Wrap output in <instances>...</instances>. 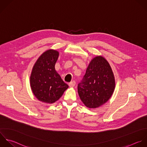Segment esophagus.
Listing matches in <instances>:
<instances>
[{
    "instance_id": "esophagus-1",
    "label": "esophagus",
    "mask_w": 147,
    "mask_h": 147,
    "mask_svg": "<svg viewBox=\"0 0 147 147\" xmlns=\"http://www.w3.org/2000/svg\"><path fill=\"white\" fill-rule=\"evenodd\" d=\"M76 85V82L74 81H71L69 84V86L70 87H74Z\"/></svg>"
}]
</instances>
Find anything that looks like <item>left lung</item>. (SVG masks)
Here are the masks:
<instances>
[{"label":"left lung","instance_id":"8db88e82","mask_svg":"<svg viewBox=\"0 0 147 147\" xmlns=\"http://www.w3.org/2000/svg\"><path fill=\"white\" fill-rule=\"evenodd\" d=\"M115 88V77L110 65L104 57L98 56L89 63L78 85V93L85 106L96 108L108 101Z\"/></svg>","mask_w":147,"mask_h":147}]
</instances>
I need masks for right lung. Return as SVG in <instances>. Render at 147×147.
<instances>
[{
	"mask_svg": "<svg viewBox=\"0 0 147 147\" xmlns=\"http://www.w3.org/2000/svg\"><path fill=\"white\" fill-rule=\"evenodd\" d=\"M59 53L49 50L35 63L30 77L32 91L38 100L46 103L57 101L69 88L55 70Z\"/></svg>",
	"mask_w": 147,
	"mask_h": 147,
	"instance_id": "right-lung-1",
	"label": "right lung"
}]
</instances>
